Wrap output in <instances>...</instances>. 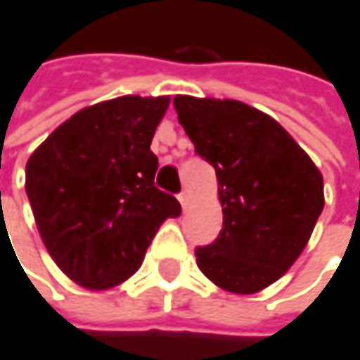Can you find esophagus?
Here are the masks:
<instances>
[{
  "instance_id": "obj_1",
  "label": "esophagus",
  "mask_w": 360,
  "mask_h": 360,
  "mask_svg": "<svg viewBox=\"0 0 360 360\" xmlns=\"http://www.w3.org/2000/svg\"><path fill=\"white\" fill-rule=\"evenodd\" d=\"M179 201H181V205H183V210L191 203V195H189V191L187 189H183L179 193Z\"/></svg>"
}]
</instances>
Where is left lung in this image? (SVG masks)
<instances>
[{"mask_svg":"<svg viewBox=\"0 0 360 360\" xmlns=\"http://www.w3.org/2000/svg\"><path fill=\"white\" fill-rule=\"evenodd\" d=\"M179 124L218 177L224 228L195 250L230 293H257L297 261L324 210V179L271 116L236 99L177 96Z\"/></svg>","mask_w":360,"mask_h":360,"instance_id":"left-lung-1","label":"left lung"}]
</instances>
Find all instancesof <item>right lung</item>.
<instances>
[{"label":"right lung","mask_w":360,"mask_h":360,"mask_svg":"<svg viewBox=\"0 0 360 360\" xmlns=\"http://www.w3.org/2000/svg\"><path fill=\"white\" fill-rule=\"evenodd\" d=\"M169 97L124 96L83 108L26 162V193L58 269L87 289L132 277L179 201L155 187L150 150Z\"/></svg>","instance_id":"obj_1"}]
</instances>
